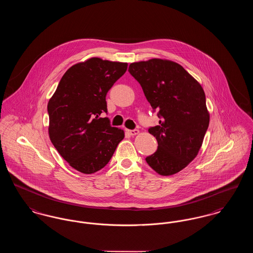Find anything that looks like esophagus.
<instances>
[{
    "label": "esophagus",
    "instance_id": "1",
    "mask_svg": "<svg viewBox=\"0 0 253 253\" xmlns=\"http://www.w3.org/2000/svg\"><path fill=\"white\" fill-rule=\"evenodd\" d=\"M127 132L129 134H131V135H135L136 133H138V130H136V129H133V130H127Z\"/></svg>",
    "mask_w": 253,
    "mask_h": 253
}]
</instances>
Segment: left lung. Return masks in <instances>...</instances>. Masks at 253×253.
Returning <instances> with one entry per match:
<instances>
[{
    "instance_id": "1",
    "label": "left lung",
    "mask_w": 253,
    "mask_h": 253,
    "mask_svg": "<svg viewBox=\"0 0 253 253\" xmlns=\"http://www.w3.org/2000/svg\"><path fill=\"white\" fill-rule=\"evenodd\" d=\"M129 73L142 87L159 124L148 132L157 150L145 160L161 175H171L197 156L210 123L204 90L178 63L153 59L131 63Z\"/></svg>"
}]
</instances>
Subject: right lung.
<instances>
[{
	"label": "right lung",
	"instance_id": "add662e5",
	"mask_svg": "<svg viewBox=\"0 0 253 253\" xmlns=\"http://www.w3.org/2000/svg\"><path fill=\"white\" fill-rule=\"evenodd\" d=\"M127 66L98 58L75 64L49 100L50 140L69 165L83 173L105 167L124 138L122 130L99 116L107 114L106 95Z\"/></svg>",
	"mask_w": 253,
	"mask_h": 253
}]
</instances>
